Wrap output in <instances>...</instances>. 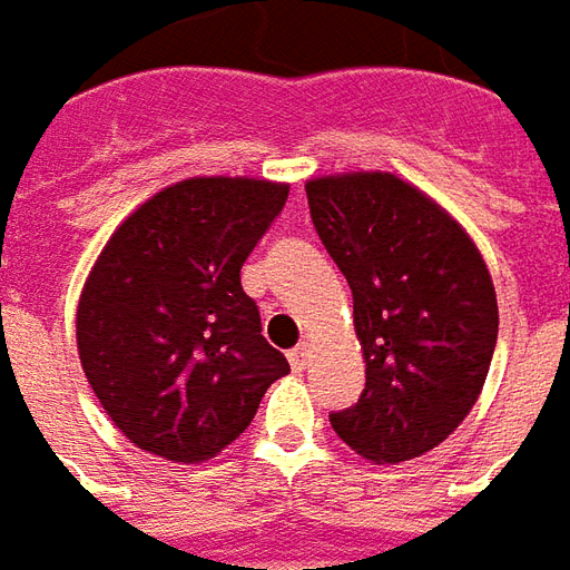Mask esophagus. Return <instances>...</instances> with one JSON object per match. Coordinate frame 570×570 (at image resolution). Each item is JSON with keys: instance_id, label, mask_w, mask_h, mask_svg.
<instances>
[{"instance_id": "esophagus-1", "label": "esophagus", "mask_w": 570, "mask_h": 570, "mask_svg": "<svg viewBox=\"0 0 570 570\" xmlns=\"http://www.w3.org/2000/svg\"><path fill=\"white\" fill-rule=\"evenodd\" d=\"M309 353H313V350H309V343H297L292 353H288V362H292V368L304 371L306 365H309Z\"/></svg>"}]
</instances>
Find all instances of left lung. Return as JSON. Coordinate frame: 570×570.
Returning <instances> with one entry per match:
<instances>
[{"mask_svg":"<svg viewBox=\"0 0 570 570\" xmlns=\"http://www.w3.org/2000/svg\"><path fill=\"white\" fill-rule=\"evenodd\" d=\"M322 245L353 288L365 390L331 426L371 463H402L458 430L485 386L498 294L470 233L390 171L306 180Z\"/></svg>","mask_w":570,"mask_h":570,"instance_id":"8db88e82","label":"left lung"}]
</instances>
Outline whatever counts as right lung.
I'll list each match as a JSON object with an SVG mask.
<instances>
[{
  "mask_svg": "<svg viewBox=\"0 0 570 570\" xmlns=\"http://www.w3.org/2000/svg\"><path fill=\"white\" fill-rule=\"evenodd\" d=\"M288 184L189 177L116 227L76 306L82 371L137 448L199 463L236 442L288 358L261 334L242 264Z\"/></svg>",
  "mask_w": 570,
  "mask_h": 570,
  "instance_id": "add662e5",
  "label": "right lung"
}]
</instances>
